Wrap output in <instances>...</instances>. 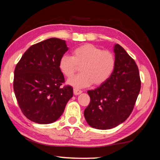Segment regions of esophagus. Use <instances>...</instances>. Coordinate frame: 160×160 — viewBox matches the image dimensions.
Returning a JSON list of instances; mask_svg holds the SVG:
<instances>
[{
  "mask_svg": "<svg viewBox=\"0 0 160 160\" xmlns=\"http://www.w3.org/2000/svg\"><path fill=\"white\" fill-rule=\"evenodd\" d=\"M73 92H74V95H80V94L82 93V90L76 89V88H74V89H73Z\"/></svg>",
  "mask_w": 160,
  "mask_h": 160,
  "instance_id": "34e87169",
  "label": "esophagus"
}]
</instances>
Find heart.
Here are the masks:
<instances>
[{"label":"heart","mask_w":160,"mask_h":160,"mask_svg":"<svg viewBox=\"0 0 160 160\" xmlns=\"http://www.w3.org/2000/svg\"><path fill=\"white\" fill-rule=\"evenodd\" d=\"M72 56L64 55L60 58L58 67L65 77L69 78L78 71L81 73L68 80V84L77 88L92 84L100 85L112 74L115 57L110 50H102L90 43L83 44L72 50Z\"/></svg>","instance_id":"b5f03b06"}]
</instances>
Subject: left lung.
Instances as JSON below:
<instances>
[{
	"label": "left lung",
	"instance_id": "obj_1",
	"mask_svg": "<svg viewBox=\"0 0 160 160\" xmlns=\"http://www.w3.org/2000/svg\"><path fill=\"white\" fill-rule=\"evenodd\" d=\"M115 67L110 78L88 90L89 105L84 111L88 125L99 130L115 128L125 122L136 102L141 88L138 65L119 44L114 47Z\"/></svg>",
	"mask_w": 160,
	"mask_h": 160
}]
</instances>
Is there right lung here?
<instances>
[{"label": "right lung", "instance_id": "add662e5", "mask_svg": "<svg viewBox=\"0 0 160 160\" xmlns=\"http://www.w3.org/2000/svg\"><path fill=\"white\" fill-rule=\"evenodd\" d=\"M68 50L65 40L52 38L30 46L16 65L15 95L22 112L34 122H54L72 97L71 86L61 88L65 78L58 67Z\"/></svg>", "mask_w": 160, "mask_h": 160}]
</instances>
